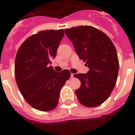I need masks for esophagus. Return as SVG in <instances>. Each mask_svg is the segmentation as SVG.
Segmentation results:
<instances>
[{
	"mask_svg": "<svg viewBox=\"0 0 135 135\" xmlns=\"http://www.w3.org/2000/svg\"><path fill=\"white\" fill-rule=\"evenodd\" d=\"M74 78V74H71V78Z\"/></svg>",
	"mask_w": 135,
	"mask_h": 135,
	"instance_id": "34e87169",
	"label": "esophagus"
}]
</instances>
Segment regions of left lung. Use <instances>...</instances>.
<instances>
[{
	"label": "left lung",
	"mask_w": 135,
	"mask_h": 135,
	"mask_svg": "<svg viewBox=\"0 0 135 135\" xmlns=\"http://www.w3.org/2000/svg\"><path fill=\"white\" fill-rule=\"evenodd\" d=\"M80 59L89 68L87 74H76L80 80L76 95L80 103L88 108L100 105L108 99L115 85L119 61L116 49L109 37L90 26L65 30Z\"/></svg>",
	"instance_id": "obj_1"
}]
</instances>
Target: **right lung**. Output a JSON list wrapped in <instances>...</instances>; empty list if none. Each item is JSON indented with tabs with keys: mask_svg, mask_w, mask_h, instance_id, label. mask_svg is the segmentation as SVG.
<instances>
[{
	"mask_svg": "<svg viewBox=\"0 0 135 135\" xmlns=\"http://www.w3.org/2000/svg\"><path fill=\"white\" fill-rule=\"evenodd\" d=\"M64 36L63 29L41 31L27 38L17 53V84L25 100L38 110L49 112L57 107L61 89L71 76L68 70L56 72L49 66Z\"/></svg>",
	"mask_w": 135,
	"mask_h": 135,
	"instance_id": "1",
	"label": "right lung"
}]
</instances>
